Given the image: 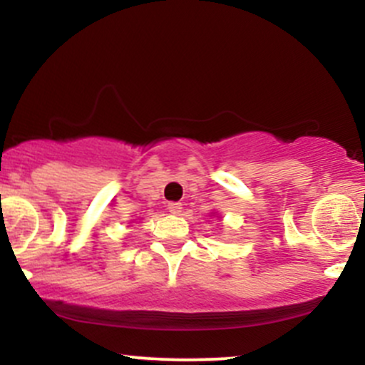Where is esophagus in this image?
<instances>
[{
  "instance_id": "obj_1",
  "label": "esophagus",
  "mask_w": 365,
  "mask_h": 365,
  "mask_svg": "<svg viewBox=\"0 0 365 365\" xmlns=\"http://www.w3.org/2000/svg\"><path fill=\"white\" fill-rule=\"evenodd\" d=\"M168 211L171 215H180L182 212V204L180 202H170L168 204Z\"/></svg>"
}]
</instances>
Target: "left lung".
<instances>
[{
  "label": "left lung",
  "instance_id": "left-lung-1",
  "mask_svg": "<svg viewBox=\"0 0 365 365\" xmlns=\"http://www.w3.org/2000/svg\"><path fill=\"white\" fill-rule=\"evenodd\" d=\"M211 216H215V212H212V215H211Z\"/></svg>",
  "mask_w": 365,
  "mask_h": 365
}]
</instances>
